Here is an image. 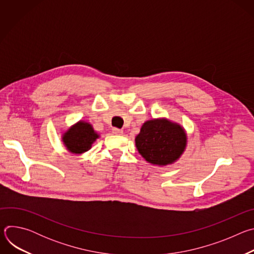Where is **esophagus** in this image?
Wrapping results in <instances>:
<instances>
[{
	"label": "esophagus",
	"instance_id": "34e87169",
	"mask_svg": "<svg viewBox=\"0 0 254 254\" xmlns=\"http://www.w3.org/2000/svg\"><path fill=\"white\" fill-rule=\"evenodd\" d=\"M112 131H113L114 134H123V130L120 129V128H118V127H114V128L112 129Z\"/></svg>",
	"mask_w": 254,
	"mask_h": 254
}]
</instances>
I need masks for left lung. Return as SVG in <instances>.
I'll use <instances>...</instances> for the list:
<instances>
[{
    "instance_id": "1",
    "label": "left lung",
    "mask_w": 254,
    "mask_h": 254,
    "mask_svg": "<svg viewBox=\"0 0 254 254\" xmlns=\"http://www.w3.org/2000/svg\"><path fill=\"white\" fill-rule=\"evenodd\" d=\"M186 142L184 128L163 119L144 123L135 137V146L141 157L159 166L177 161L183 154Z\"/></svg>"
}]
</instances>
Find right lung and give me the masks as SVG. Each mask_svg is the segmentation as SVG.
I'll return each mask as SVG.
<instances>
[{
  "label": "right lung",
  "instance_id": "add662e5",
  "mask_svg": "<svg viewBox=\"0 0 254 254\" xmlns=\"http://www.w3.org/2000/svg\"><path fill=\"white\" fill-rule=\"evenodd\" d=\"M98 136L90 124L80 121L63 134L62 139L69 152L82 154L90 150L91 144Z\"/></svg>",
  "mask_w": 254,
  "mask_h": 254
}]
</instances>
